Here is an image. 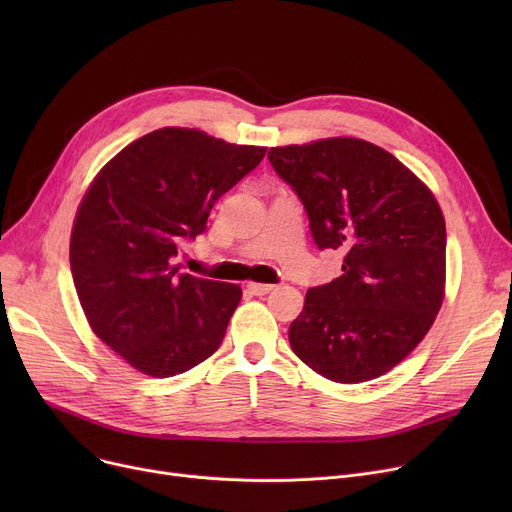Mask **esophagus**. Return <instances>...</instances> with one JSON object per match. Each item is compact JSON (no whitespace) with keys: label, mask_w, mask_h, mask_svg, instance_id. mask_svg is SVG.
<instances>
[{"label":"esophagus","mask_w":512,"mask_h":512,"mask_svg":"<svg viewBox=\"0 0 512 512\" xmlns=\"http://www.w3.org/2000/svg\"><path fill=\"white\" fill-rule=\"evenodd\" d=\"M247 290H249L251 294H255V297H263V294L272 292V290H274V286H272V284H259V282H251V284H247Z\"/></svg>","instance_id":"obj_1"}]
</instances>
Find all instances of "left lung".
<instances>
[{"instance_id": "left-lung-1", "label": "left lung", "mask_w": 512, "mask_h": 512, "mask_svg": "<svg viewBox=\"0 0 512 512\" xmlns=\"http://www.w3.org/2000/svg\"><path fill=\"white\" fill-rule=\"evenodd\" d=\"M276 174L301 199L319 251L344 253L342 276L307 290L294 355L324 378L359 384L405 359L444 299L446 224L432 191L361 139L274 147Z\"/></svg>"}]
</instances>
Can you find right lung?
I'll list each match as a JSON object with an SVG mask.
<instances>
[{
    "label": "right lung",
    "instance_id": "obj_1",
    "mask_svg": "<svg viewBox=\"0 0 512 512\" xmlns=\"http://www.w3.org/2000/svg\"><path fill=\"white\" fill-rule=\"evenodd\" d=\"M265 151L159 128L93 180L70 236L72 280L93 332L134 369L172 378L220 348L240 286L184 274L174 257Z\"/></svg>",
    "mask_w": 512,
    "mask_h": 512
}]
</instances>
